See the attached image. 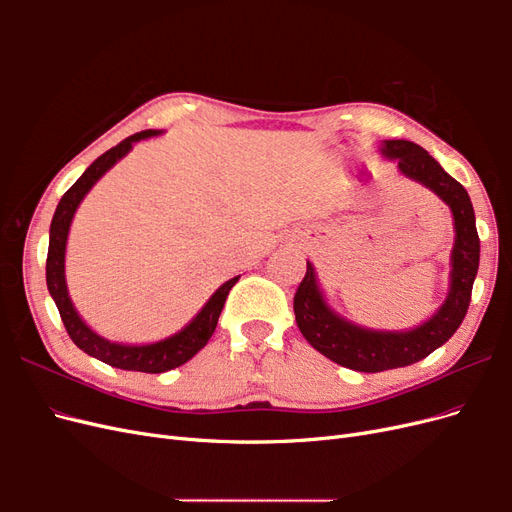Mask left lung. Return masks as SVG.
I'll use <instances>...</instances> for the list:
<instances>
[{
    "mask_svg": "<svg viewBox=\"0 0 512 512\" xmlns=\"http://www.w3.org/2000/svg\"><path fill=\"white\" fill-rule=\"evenodd\" d=\"M386 158L397 160V166L406 177L423 183L436 192L451 207L455 218V247L451 292L438 309L421 327L408 333H382L361 329L333 314L324 303L316 284L314 267L307 262L303 282L294 292V318H297L303 337L320 354L354 371L376 374V371L406 367L425 359L433 350L453 337L468 314L472 299V284L480 260V239L472 200L466 188L455 181L429 153L410 141H386L382 145Z\"/></svg>",
    "mask_w": 512,
    "mask_h": 512,
    "instance_id": "8db88e82",
    "label": "left lung"
}]
</instances>
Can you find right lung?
<instances>
[{
    "label": "right lung",
    "mask_w": 512,
    "mask_h": 512,
    "mask_svg": "<svg viewBox=\"0 0 512 512\" xmlns=\"http://www.w3.org/2000/svg\"><path fill=\"white\" fill-rule=\"evenodd\" d=\"M156 134L160 132L143 130L123 138L117 147L102 153V156L85 170L81 179L76 181L64 196H61L51 222L49 254H46V286H49L51 297L59 309L61 322H64L72 342L83 352L94 356V359H100L106 365L128 369V371H145V374H162V371L175 369L185 361H190L200 348H205L215 327H218V318L222 314L228 292L239 280V277H232V280H228L226 284H222L218 290H215V294L207 301V305L200 309L198 316L183 331L164 339V342L149 344V346H121V344L106 342L104 337L91 331L81 320V316L76 314V309L68 297L66 275H64L66 241H68V230L74 218V211L81 205L85 194L91 190V185H94L117 160L126 156V153L132 149V143Z\"/></svg>",
    "instance_id": "right-lung-1"
}]
</instances>
